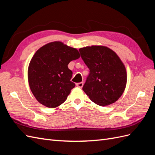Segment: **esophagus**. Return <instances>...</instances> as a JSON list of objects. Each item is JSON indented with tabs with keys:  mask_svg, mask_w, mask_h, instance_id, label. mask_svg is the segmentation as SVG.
Masks as SVG:
<instances>
[{
	"mask_svg": "<svg viewBox=\"0 0 155 155\" xmlns=\"http://www.w3.org/2000/svg\"><path fill=\"white\" fill-rule=\"evenodd\" d=\"M76 86L79 88H82L83 86V82H80V83H76Z\"/></svg>",
	"mask_w": 155,
	"mask_h": 155,
	"instance_id": "34e87169",
	"label": "esophagus"
}]
</instances>
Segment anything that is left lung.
<instances>
[{
    "label": "left lung",
    "mask_w": 155,
    "mask_h": 155,
    "mask_svg": "<svg viewBox=\"0 0 155 155\" xmlns=\"http://www.w3.org/2000/svg\"><path fill=\"white\" fill-rule=\"evenodd\" d=\"M79 50L90 70L83 91L98 105L114 104L122 95L127 80L124 63L115 51L105 46L92 45Z\"/></svg>",
    "instance_id": "left-lung-1"
}]
</instances>
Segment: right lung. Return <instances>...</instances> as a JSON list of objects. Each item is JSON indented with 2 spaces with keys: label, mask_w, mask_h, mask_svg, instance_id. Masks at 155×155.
Returning a JSON list of instances; mask_svg holds the SVG:
<instances>
[{
  "label": "right lung",
  "mask_w": 155,
  "mask_h": 155,
  "mask_svg": "<svg viewBox=\"0 0 155 155\" xmlns=\"http://www.w3.org/2000/svg\"><path fill=\"white\" fill-rule=\"evenodd\" d=\"M80 58L79 51L61 41L51 42L37 50L28 68L30 90L43 105L55 108L67 99L75 84L68 63Z\"/></svg>",
  "instance_id": "right-lung-1"
}]
</instances>
